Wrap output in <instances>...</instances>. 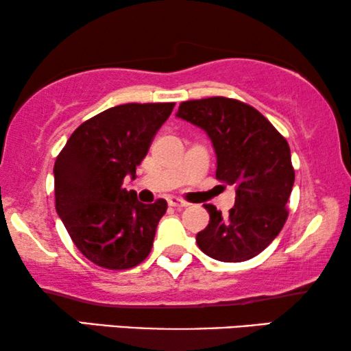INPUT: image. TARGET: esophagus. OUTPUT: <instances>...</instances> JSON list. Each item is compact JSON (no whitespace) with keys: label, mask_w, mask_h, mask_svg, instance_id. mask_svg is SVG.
I'll list each match as a JSON object with an SVG mask.
<instances>
[{"label":"esophagus","mask_w":351,"mask_h":351,"mask_svg":"<svg viewBox=\"0 0 351 351\" xmlns=\"http://www.w3.org/2000/svg\"><path fill=\"white\" fill-rule=\"evenodd\" d=\"M167 203H169V206H174V208H186L189 206V203H186L185 199L179 198V196H169V199H167Z\"/></svg>","instance_id":"obj_1"}]
</instances>
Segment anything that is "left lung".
I'll use <instances>...</instances> for the list:
<instances>
[{
  "instance_id": "1",
  "label": "left lung",
  "mask_w": 351,
  "mask_h": 351,
  "mask_svg": "<svg viewBox=\"0 0 351 351\" xmlns=\"http://www.w3.org/2000/svg\"><path fill=\"white\" fill-rule=\"evenodd\" d=\"M177 117L206 131L217 155L215 179L237 186L227 217L213 204L198 247L220 262H244L261 254L285 227L295 172L289 143L251 105L228 97L182 102Z\"/></svg>"
}]
</instances>
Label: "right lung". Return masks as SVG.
Listing matches in <instances>:
<instances>
[{
  "instance_id": "add662e5",
  "label": "right lung",
  "mask_w": 351,
  "mask_h": 351,
  "mask_svg": "<svg viewBox=\"0 0 351 351\" xmlns=\"http://www.w3.org/2000/svg\"><path fill=\"white\" fill-rule=\"evenodd\" d=\"M176 104L117 105L71 134L54 165L56 210L71 241L95 265L128 270L152 251L166 199L143 204L123 189Z\"/></svg>"
}]
</instances>
